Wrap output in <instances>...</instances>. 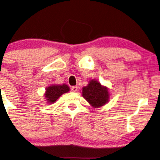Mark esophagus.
Returning a JSON list of instances; mask_svg holds the SVG:
<instances>
[{
	"label": "esophagus",
	"mask_w": 160,
	"mask_h": 160,
	"mask_svg": "<svg viewBox=\"0 0 160 160\" xmlns=\"http://www.w3.org/2000/svg\"><path fill=\"white\" fill-rule=\"evenodd\" d=\"M71 89H72V91H74V92H75V91H78V86H72Z\"/></svg>",
	"instance_id": "esophagus-1"
}]
</instances>
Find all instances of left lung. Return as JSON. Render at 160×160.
Wrapping results in <instances>:
<instances>
[{
  "mask_svg": "<svg viewBox=\"0 0 160 160\" xmlns=\"http://www.w3.org/2000/svg\"><path fill=\"white\" fill-rule=\"evenodd\" d=\"M82 96L94 108L105 105L109 98L108 89L97 80H91L88 86L83 87Z\"/></svg>",
  "mask_w": 160,
  "mask_h": 160,
  "instance_id": "1",
  "label": "left lung"
}]
</instances>
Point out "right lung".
<instances>
[{
    "instance_id": "add662e5",
    "label": "right lung",
    "mask_w": 160,
    "mask_h": 160,
    "mask_svg": "<svg viewBox=\"0 0 160 160\" xmlns=\"http://www.w3.org/2000/svg\"><path fill=\"white\" fill-rule=\"evenodd\" d=\"M69 91V88L67 85L62 86H51L47 88L45 97L48 102L53 103L61 97L63 93H67Z\"/></svg>"
}]
</instances>
